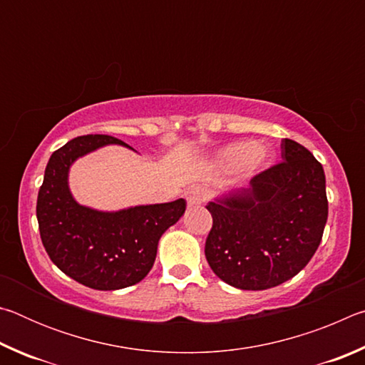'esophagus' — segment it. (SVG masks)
Segmentation results:
<instances>
[{
	"mask_svg": "<svg viewBox=\"0 0 365 365\" xmlns=\"http://www.w3.org/2000/svg\"><path fill=\"white\" fill-rule=\"evenodd\" d=\"M185 197H187L188 206H200L206 200V191L201 187H191L187 190Z\"/></svg>",
	"mask_w": 365,
	"mask_h": 365,
	"instance_id": "1",
	"label": "esophagus"
}]
</instances>
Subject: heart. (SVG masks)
Returning a JSON list of instances; mask_svg holds the SVG:
<instances>
[{"mask_svg": "<svg viewBox=\"0 0 365 365\" xmlns=\"http://www.w3.org/2000/svg\"><path fill=\"white\" fill-rule=\"evenodd\" d=\"M270 154L261 145L237 141L222 148L215 156V164L224 170L240 169L243 174H256L269 163Z\"/></svg>", "mask_w": 365, "mask_h": 365, "instance_id": "obj_1", "label": "heart"}]
</instances>
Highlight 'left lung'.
Listing matches in <instances>:
<instances>
[{
  "label": "left lung",
  "mask_w": 365,
  "mask_h": 365,
  "mask_svg": "<svg viewBox=\"0 0 365 365\" xmlns=\"http://www.w3.org/2000/svg\"><path fill=\"white\" fill-rule=\"evenodd\" d=\"M282 163L207 202L212 228L205 255L220 280L240 289H267L306 267L329 217L325 174L293 140H282Z\"/></svg>",
  "instance_id": "left-lung-1"
}]
</instances>
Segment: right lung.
<instances>
[{
	"mask_svg": "<svg viewBox=\"0 0 365 365\" xmlns=\"http://www.w3.org/2000/svg\"><path fill=\"white\" fill-rule=\"evenodd\" d=\"M108 145L130 148L109 135L67 141L49 158L36 200L40 237L49 259L71 279L103 292L143 280L156 259L160 237L187 207L183 197L113 212L78 205L69 188L71 165Z\"/></svg>",
	"mask_w": 365,
	"mask_h": 365,
	"instance_id": "add662e5",
	"label": "right lung"
}]
</instances>
